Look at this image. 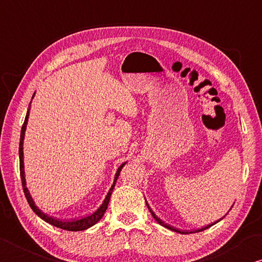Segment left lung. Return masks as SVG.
Returning <instances> with one entry per match:
<instances>
[{"label":"left lung","instance_id":"obj_1","mask_svg":"<svg viewBox=\"0 0 262 262\" xmlns=\"http://www.w3.org/2000/svg\"><path fill=\"white\" fill-rule=\"evenodd\" d=\"M146 205H147V203H146ZM147 207H149V211L151 212V214H152V216H154L155 219H156V221L157 222H158V223H160V225L161 226H164V227H166V228H168V229H170V230H173V231H177V232H180V234H184V231H182V230H179V229H177V228H174V227H172V226H169V225H167V223H165V222H163V221H161L160 220V219L158 217V216H157L156 215V214L154 213V212H152L151 211V208H150V206L149 205H147ZM222 219V217H221ZM221 219H220V220H221ZM214 223H215V222H214ZM214 223H212V225H208L207 227H205V228H202V229H199V230H194L193 232H198V231H203V230H205V229H207V228H210L211 226H213L214 225ZM185 234H192V232L191 231H185Z\"/></svg>","mask_w":262,"mask_h":262}]
</instances>
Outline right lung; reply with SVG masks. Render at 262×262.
I'll return each mask as SVG.
<instances>
[{
    "instance_id": "right-lung-1",
    "label": "right lung",
    "mask_w": 262,
    "mask_h": 262,
    "mask_svg": "<svg viewBox=\"0 0 262 262\" xmlns=\"http://www.w3.org/2000/svg\"><path fill=\"white\" fill-rule=\"evenodd\" d=\"M33 97H34V95H33ZM31 104V103H30ZM28 115H30V110L27 111L26 113V117H25V121L23 123V127H21V132H20V142H19V168H20V178H21V184H23V190H24V193H25V197L27 199L28 204H30V206L33 211L35 212L36 215H39L42 220H45L46 222L50 223V225L55 226L57 228H60V229H64V230H69V231H80V230H84L87 229V228L94 226L95 223H97L103 217L104 213H105L107 205H108V202H110V197L112 194L113 191V188H115L116 182H117V179L119 177V174H120V170L123 167L122 164L120 167L118 168L117 173H116V178H115V182H113L111 189L108 190V193L106 194V198L104 199V202L101 206H99L98 210L96 212H94L92 215L89 216H85L80 219V220H72V221H60V220H57V219H54L51 216H48L47 214H45L43 212H41V210H39L35 206L34 202H33V199L31 197L30 192H28V190L26 188V181H25V173H24V161H23V141H24V135H25V130H26V125H27V120H28Z\"/></svg>"
}]
</instances>
